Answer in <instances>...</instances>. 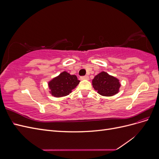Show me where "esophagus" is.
<instances>
[{
  "label": "esophagus",
  "instance_id": "obj_1",
  "mask_svg": "<svg viewBox=\"0 0 159 159\" xmlns=\"http://www.w3.org/2000/svg\"><path fill=\"white\" fill-rule=\"evenodd\" d=\"M80 79L81 80H89V76L88 75H84V76H81Z\"/></svg>",
  "mask_w": 159,
  "mask_h": 159
}]
</instances>
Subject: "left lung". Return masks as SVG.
<instances>
[{
	"instance_id": "left-lung-1",
	"label": "left lung",
	"mask_w": 159,
	"mask_h": 159,
	"mask_svg": "<svg viewBox=\"0 0 159 159\" xmlns=\"http://www.w3.org/2000/svg\"><path fill=\"white\" fill-rule=\"evenodd\" d=\"M93 88L103 96H112L119 92L121 84L115 77L102 71L96 75L92 80Z\"/></svg>"
}]
</instances>
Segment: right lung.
Listing matches in <instances>:
<instances>
[{"mask_svg":"<svg viewBox=\"0 0 159 159\" xmlns=\"http://www.w3.org/2000/svg\"><path fill=\"white\" fill-rule=\"evenodd\" d=\"M80 81L76 75L64 71L48 83L50 92L56 98L68 95L78 85Z\"/></svg>","mask_w":159,"mask_h":159,"instance_id":"right-lung-1","label":"right lung"}]
</instances>
